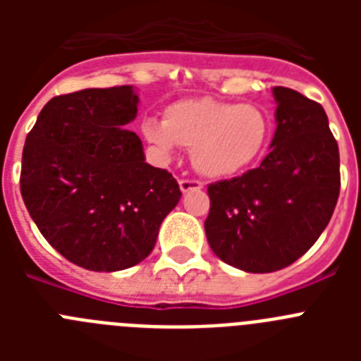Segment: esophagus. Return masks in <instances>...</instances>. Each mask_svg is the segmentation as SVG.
Masks as SVG:
<instances>
[{
	"instance_id": "obj_1",
	"label": "esophagus",
	"mask_w": 361,
	"mask_h": 361,
	"mask_svg": "<svg viewBox=\"0 0 361 361\" xmlns=\"http://www.w3.org/2000/svg\"><path fill=\"white\" fill-rule=\"evenodd\" d=\"M178 186H180V190H183L184 193H188V191L191 190H202L204 184L200 183V180H195V178H180V180H178Z\"/></svg>"
}]
</instances>
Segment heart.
Segmentation results:
<instances>
[{"label": "heart", "mask_w": 361, "mask_h": 361, "mask_svg": "<svg viewBox=\"0 0 361 361\" xmlns=\"http://www.w3.org/2000/svg\"><path fill=\"white\" fill-rule=\"evenodd\" d=\"M273 133L271 116L258 104L184 99L164 110L162 121L146 119L142 135L164 157L191 149V164L212 178L237 175L262 157Z\"/></svg>", "instance_id": "obj_1"}]
</instances>
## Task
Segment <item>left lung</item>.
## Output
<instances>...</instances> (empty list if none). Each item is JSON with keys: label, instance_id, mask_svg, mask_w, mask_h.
Masks as SVG:
<instances>
[{"label": "left lung", "instance_id": "1", "mask_svg": "<svg viewBox=\"0 0 361 361\" xmlns=\"http://www.w3.org/2000/svg\"><path fill=\"white\" fill-rule=\"evenodd\" d=\"M276 132L258 168L208 186L204 222L213 253L247 273L298 260L329 224L340 195V153L320 103L275 86Z\"/></svg>", "mask_w": 361, "mask_h": 361}]
</instances>
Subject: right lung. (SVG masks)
<instances>
[{
  "mask_svg": "<svg viewBox=\"0 0 361 361\" xmlns=\"http://www.w3.org/2000/svg\"><path fill=\"white\" fill-rule=\"evenodd\" d=\"M137 103L132 86L57 95L25 141V206L54 250L85 269L121 271L145 260L183 195L124 130Z\"/></svg>",
  "mask_w": 361,
  "mask_h": 361,
  "instance_id": "obj_1",
  "label": "right lung"
}]
</instances>
